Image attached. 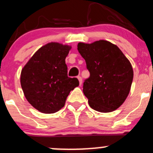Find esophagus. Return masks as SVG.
Returning a JSON list of instances; mask_svg holds the SVG:
<instances>
[{
    "label": "esophagus",
    "instance_id": "esophagus-1",
    "mask_svg": "<svg viewBox=\"0 0 153 153\" xmlns=\"http://www.w3.org/2000/svg\"><path fill=\"white\" fill-rule=\"evenodd\" d=\"M77 79H78L79 82V85H81L82 83V77L79 76H77Z\"/></svg>",
    "mask_w": 153,
    "mask_h": 153
}]
</instances>
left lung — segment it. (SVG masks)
I'll return each instance as SVG.
<instances>
[{
    "mask_svg": "<svg viewBox=\"0 0 153 153\" xmlns=\"http://www.w3.org/2000/svg\"><path fill=\"white\" fill-rule=\"evenodd\" d=\"M77 50L90 72L83 83V93L91 108L103 113L118 108L128 97L133 80L128 59L117 45L105 40L79 42Z\"/></svg>",
    "mask_w": 153,
    "mask_h": 153,
    "instance_id": "obj_1",
    "label": "left lung"
}]
</instances>
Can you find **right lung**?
<instances>
[{
  "mask_svg": "<svg viewBox=\"0 0 153 153\" xmlns=\"http://www.w3.org/2000/svg\"><path fill=\"white\" fill-rule=\"evenodd\" d=\"M71 47L51 42L39 48L21 73L26 99L40 112L55 113L65 104L71 91L79 86L76 78L68 76L65 58Z\"/></svg>",
  "mask_w": 153,
  "mask_h": 153,
  "instance_id": "add662e5",
  "label": "right lung"
}]
</instances>
